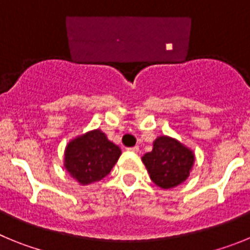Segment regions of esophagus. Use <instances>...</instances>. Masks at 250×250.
I'll return each instance as SVG.
<instances>
[{
    "mask_svg": "<svg viewBox=\"0 0 250 250\" xmlns=\"http://www.w3.org/2000/svg\"><path fill=\"white\" fill-rule=\"evenodd\" d=\"M129 151H131V152H139L140 151V150H139V146H132V147H129Z\"/></svg>",
    "mask_w": 250,
    "mask_h": 250,
    "instance_id": "1",
    "label": "esophagus"
}]
</instances>
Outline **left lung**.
<instances>
[{"mask_svg":"<svg viewBox=\"0 0 250 250\" xmlns=\"http://www.w3.org/2000/svg\"><path fill=\"white\" fill-rule=\"evenodd\" d=\"M150 178L163 189L178 187L190 174L194 164L193 151L169 136L154 141L152 151L143 156Z\"/></svg>","mask_w":250,"mask_h":250,"instance_id":"1","label":"left lung"}]
</instances>
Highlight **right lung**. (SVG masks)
I'll use <instances>...</instances> for the list:
<instances>
[{
    "instance_id": "right-lung-1",
    "label": "right lung",
    "mask_w": 250,
    "mask_h": 250,
    "mask_svg": "<svg viewBox=\"0 0 250 250\" xmlns=\"http://www.w3.org/2000/svg\"><path fill=\"white\" fill-rule=\"evenodd\" d=\"M121 155L118 145L94 130L70 141L65 151V167L83 185L99 182L111 171Z\"/></svg>"
}]
</instances>
